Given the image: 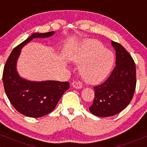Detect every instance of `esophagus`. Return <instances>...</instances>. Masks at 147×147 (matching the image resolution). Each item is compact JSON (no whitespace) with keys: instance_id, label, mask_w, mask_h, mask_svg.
<instances>
[{"instance_id":"34e87169","label":"esophagus","mask_w":147,"mask_h":147,"mask_svg":"<svg viewBox=\"0 0 147 147\" xmlns=\"http://www.w3.org/2000/svg\"><path fill=\"white\" fill-rule=\"evenodd\" d=\"M72 86L75 88H81L83 87V84H82V82L80 81H73L72 83Z\"/></svg>"}]
</instances>
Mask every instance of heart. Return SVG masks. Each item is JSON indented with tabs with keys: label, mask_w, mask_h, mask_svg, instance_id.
<instances>
[{
	"label": "heart",
	"mask_w": 147,
	"mask_h": 147,
	"mask_svg": "<svg viewBox=\"0 0 147 147\" xmlns=\"http://www.w3.org/2000/svg\"><path fill=\"white\" fill-rule=\"evenodd\" d=\"M103 47L102 43L97 40H86L71 56V61L80 64V74L86 83H98L110 72L114 54Z\"/></svg>",
	"instance_id": "obj_1"
}]
</instances>
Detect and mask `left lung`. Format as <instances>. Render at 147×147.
<instances>
[{
  "instance_id": "obj_1",
  "label": "left lung",
  "mask_w": 147,
  "mask_h": 147,
  "mask_svg": "<svg viewBox=\"0 0 147 147\" xmlns=\"http://www.w3.org/2000/svg\"><path fill=\"white\" fill-rule=\"evenodd\" d=\"M116 54V65L109 78L94 86V101L89 107L93 115L111 117L126 108L134 97L136 86V64L123 46L112 40Z\"/></svg>"
}]
</instances>
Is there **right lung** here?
Listing matches in <instances>:
<instances>
[{
    "instance_id": "right-lung-1",
    "label": "right lung",
    "mask_w": 147,
    "mask_h": 147,
    "mask_svg": "<svg viewBox=\"0 0 147 147\" xmlns=\"http://www.w3.org/2000/svg\"><path fill=\"white\" fill-rule=\"evenodd\" d=\"M53 34V31L32 34L13 49L4 66L3 82L6 96L13 107L27 117H40L51 112L69 88V82L28 81L16 72V61L22 48L33 38H47Z\"/></svg>"
}]
</instances>
